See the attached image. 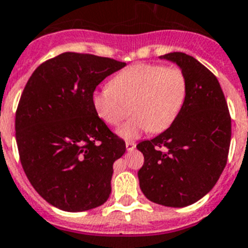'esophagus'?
<instances>
[{
	"label": "esophagus",
	"mask_w": 248,
	"mask_h": 248,
	"mask_svg": "<svg viewBox=\"0 0 248 248\" xmlns=\"http://www.w3.org/2000/svg\"><path fill=\"white\" fill-rule=\"evenodd\" d=\"M135 147H136V143L132 141H127L126 142V148L127 151H133L135 150Z\"/></svg>",
	"instance_id": "34e87169"
}]
</instances>
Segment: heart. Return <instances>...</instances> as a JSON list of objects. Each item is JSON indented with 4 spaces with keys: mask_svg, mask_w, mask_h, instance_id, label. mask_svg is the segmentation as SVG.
Instances as JSON below:
<instances>
[{
    "mask_svg": "<svg viewBox=\"0 0 248 248\" xmlns=\"http://www.w3.org/2000/svg\"><path fill=\"white\" fill-rule=\"evenodd\" d=\"M186 96L187 78L181 68L136 63L115 75L108 86L94 91L92 106L105 124L117 126L130 105L132 117L118 128L117 135L132 140L147 130L156 133L171 126Z\"/></svg>",
    "mask_w": 248,
    "mask_h": 248,
    "instance_id": "1",
    "label": "heart"
}]
</instances>
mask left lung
Instances as JSON below:
<instances>
[{
    "instance_id": "1",
    "label": "left lung",
    "mask_w": 248,
    "mask_h": 248,
    "mask_svg": "<svg viewBox=\"0 0 248 248\" xmlns=\"http://www.w3.org/2000/svg\"><path fill=\"white\" fill-rule=\"evenodd\" d=\"M160 59L184 71L187 96L167 130L137 145L145 157L137 175L150 201L186 207L207 195L222 173L231 142V117L218 79L203 64L182 52Z\"/></svg>"
}]
</instances>
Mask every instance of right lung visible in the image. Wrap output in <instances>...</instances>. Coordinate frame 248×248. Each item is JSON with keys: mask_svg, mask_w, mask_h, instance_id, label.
I'll use <instances>...</instances> for the list:
<instances>
[{"mask_svg": "<svg viewBox=\"0 0 248 248\" xmlns=\"http://www.w3.org/2000/svg\"><path fill=\"white\" fill-rule=\"evenodd\" d=\"M124 62L64 52L40 64L16 111L26 176L49 204L67 212L98 207L111 193L113 162L126 151L92 106L94 90Z\"/></svg>", "mask_w": 248, "mask_h": 248, "instance_id": "obj_1", "label": "right lung"}]
</instances>
